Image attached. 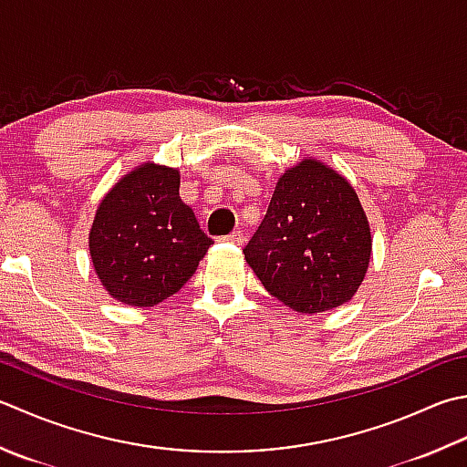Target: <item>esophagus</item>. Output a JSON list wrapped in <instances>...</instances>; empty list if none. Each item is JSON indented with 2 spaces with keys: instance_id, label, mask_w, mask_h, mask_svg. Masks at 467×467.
I'll return each mask as SVG.
<instances>
[{
  "instance_id": "34e87169",
  "label": "esophagus",
  "mask_w": 467,
  "mask_h": 467,
  "mask_svg": "<svg viewBox=\"0 0 467 467\" xmlns=\"http://www.w3.org/2000/svg\"><path fill=\"white\" fill-rule=\"evenodd\" d=\"M224 241L241 246V244H244V234L241 231H234V233H231L228 236H224Z\"/></svg>"
}]
</instances>
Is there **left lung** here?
I'll use <instances>...</instances> for the list:
<instances>
[{"label":"left lung","instance_id":"8db88e82","mask_svg":"<svg viewBox=\"0 0 467 467\" xmlns=\"http://www.w3.org/2000/svg\"><path fill=\"white\" fill-rule=\"evenodd\" d=\"M243 253L273 297L297 314H319L356 296L370 265L372 234L350 182L306 158L281 173Z\"/></svg>","mask_w":467,"mask_h":467}]
</instances>
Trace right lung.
I'll return each mask as SVG.
<instances>
[{"mask_svg":"<svg viewBox=\"0 0 467 467\" xmlns=\"http://www.w3.org/2000/svg\"><path fill=\"white\" fill-rule=\"evenodd\" d=\"M213 239L180 198V170L145 161L127 171L97 206L88 253L113 299L151 307L194 275Z\"/></svg>","mask_w":467,"mask_h":467,"instance_id":"right-lung-1","label":"right lung"}]
</instances>
